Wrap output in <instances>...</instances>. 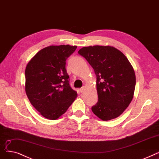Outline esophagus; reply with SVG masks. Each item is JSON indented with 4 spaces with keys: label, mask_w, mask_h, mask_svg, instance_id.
I'll return each instance as SVG.
<instances>
[{
    "label": "esophagus",
    "mask_w": 159,
    "mask_h": 159,
    "mask_svg": "<svg viewBox=\"0 0 159 159\" xmlns=\"http://www.w3.org/2000/svg\"><path fill=\"white\" fill-rule=\"evenodd\" d=\"M85 90V87H81V89H80V93H83Z\"/></svg>",
    "instance_id": "1"
}]
</instances>
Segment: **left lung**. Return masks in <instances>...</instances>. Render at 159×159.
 Here are the masks:
<instances>
[{"mask_svg": "<svg viewBox=\"0 0 159 159\" xmlns=\"http://www.w3.org/2000/svg\"><path fill=\"white\" fill-rule=\"evenodd\" d=\"M96 75L97 103L91 109L102 120L119 116L129 106L134 92L136 77L133 68L122 52L110 46L81 48Z\"/></svg>", "mask_w": 159, "mask_h": 159, "instance_id": "1", "label": "left lung"}]
</instances>
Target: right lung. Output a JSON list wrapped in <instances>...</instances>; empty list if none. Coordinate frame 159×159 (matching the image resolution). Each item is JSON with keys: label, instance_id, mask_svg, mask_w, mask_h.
I'll return each instance as SVG.
<instances>
[{"label": "right lung", "instance_id": "add662e5", "mask_svg": "<svg viewBox=\"0 0 159 159\" xmlns=\"http://www.w3.org/2000/svg\"><path fill=\"white\" fill-rule=\"evenodd\" d=\"M76 46H50L37 52L25 70V90L31 104L41 115L56 120L70 106L77 92L69 84L66 60Z\"/></svg>", "mask_w": 159, "mask_h": 159}]
</instances>
